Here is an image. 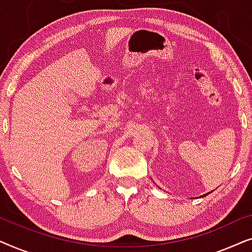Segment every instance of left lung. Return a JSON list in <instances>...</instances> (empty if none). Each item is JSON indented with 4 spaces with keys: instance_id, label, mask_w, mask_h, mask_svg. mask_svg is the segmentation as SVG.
<instances>
[{
    "instance_id": "1",
    "label": "left lung",
    "mask_w": 252,
    "mask_h": 252,
    "mask_svg": "<svg viewBox=\"0 0 252 252\" xmlns=\"http://www.w3.org/2000/svg\"><path fill=\"white\" fill-rule=\"evenodd\" d=\"M206 195H208V194H206ZM203 196H204V195H203Z\"/></svg>"
}]
</instances>
